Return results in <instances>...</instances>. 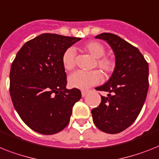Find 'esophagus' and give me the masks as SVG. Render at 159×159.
<instances>
[{
  "label": "esophagus",
  "mask_w": 159,
  "mask_h": 159,
  "mask_svg": "<svg viewBox=\"0 0 159 159\" xmlns=\"http://www.w3.org/2000/svg\"><path fill=\"white\" fill-rule=\"evenodd\" d=\"M88 93V90H82V96L84 97V96H86V94Z\"/></svg>",
  "instance_id": "esophagus-1"
}]
</instances>
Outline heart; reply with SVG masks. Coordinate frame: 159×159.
Masks as SVG:
<instances>
[{"label":"heart","instance_id":"b5f03b06","mask_svg":"<svg viewBox=\"0 0 159 159\" xmlns=\"http://www.w3.org/2000/svg\"><path fill=\"white\" fill-rule=\"evenodd\" d=\"M80 50L88 53L95 58L93 68L98 67L105 76L112 74L116 67V61L110 56H106V48L102 43L96 40L88 41L80 46ZM61 63L66 72H71L76 66L75 53L73 48H69L64 52L61 57ZM102 76L98 70L90 72H76L69 77V86L73 88L86 90L99 83Z\"/></svg>","mask_w":159,"mask_h":159}]
</instances>
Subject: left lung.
Segmentation results:
<instances>
[{"label":"left lung","instance_id":"1","mask_svg":"<svg viewBox=\"0 0 159 159\" xmlns=\"http://www.w3.org/2000/svg\"><path fill=\"white\" fill-rule=\"evenodd\" d=\"M95 38L111 47L116 67L108 82L95 88L108 94L101 96L100 104L92 109V117L101 131L116 134L129 128L141 112L149 88V65L137 48L116 34L102 33Z\"/></svg>","mask_w":159,"mask_h":159}]
</instances>
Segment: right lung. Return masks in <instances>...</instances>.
<instances>
[{
  "label": "right lung",
  "mask_w": 159,
  "mask_h": 159,
  "mask_svg": "<svg viewBox=\"0 0 159 159\" xmlns=\"http://www.w3.org/2000/svg\"><path fill=\"white\" fill-rule=\"evenodd\" d=\"M81 38L45 33L32 39L16 55L9 73L14 108L32 130L51 135L68 125L73 105L82 97L77 88L66 89L61 57Z\"/></svg>",
  "instance_id": "1"
}]
</instances>
